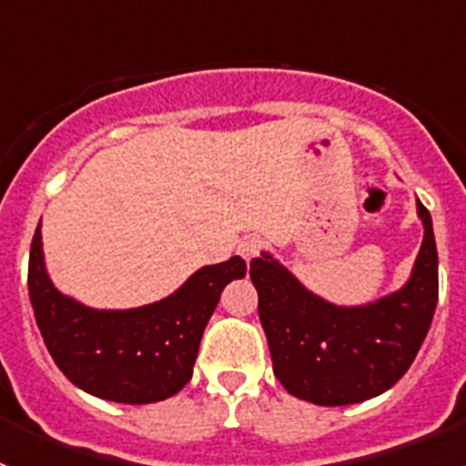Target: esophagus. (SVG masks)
Segmentation results:
<instances>
[{"label":"esophagus","instance_id":"esophagus-1","mask_svg":"<svg viewBox=\"0 0 466 466\" xmlns=\"http://www.w3.org/2000/svg\"><path fill=\"white\" fill-rule=\"evenodd\" d=\"M263 249L261 238L257 236H245L240 242H238V254H240L245 261H252L254 257H258V252Z\"/></svg>","mask_w":466,"mask_h":466}]
</instances>
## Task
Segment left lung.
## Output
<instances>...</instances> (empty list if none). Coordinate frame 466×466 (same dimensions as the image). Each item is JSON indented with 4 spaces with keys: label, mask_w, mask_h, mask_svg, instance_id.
I'll use <instances>...</instances> for the list:
<instances>
[{
    "label": "left lung",
    "mask_w": 466,
    "mask_h": 466,
    "mask_svg": "<svg viewBox=\"0 0 466 466\" xmlns=\"http://www.w3.org/2000/svg\"><path fill=\"white\" fill-rule=\"evenodd\" d=\"M418 214L425 238L410 279L369 306L327 303L268 254L249 263L275 378L287 392L317 406H348L387 392L409 371L439 300L434 228L420 200Z\"/></svg>",
    "instance_id": "8db88e82"
}]
</instances>
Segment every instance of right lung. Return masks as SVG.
Listing matches in <instances>:
<instances>
[{
  "label": "right lung",
  "instance_id": "obj_1",
  "mask_svg": "<svg viewBox=\"0 0 466 466\" xmlns=\"http://www.w3.org/2000/svg\"><path fill=\"white\" fill-rule=\"evenodd\" d=\"M41 224L30 247L27 289L36 327L57 369L93 397L154 403L191 380L200 339L230 279L245 278L240 257L205 266L167 299L133 310H93L60 294L44 266Z\"/></svg>",
  "mask_w": 466,
  "mask_h": 466
}]
</instances>
